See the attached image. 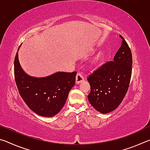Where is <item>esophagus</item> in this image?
Segmentation results:
<instances>
[{
  "instance_id": "obj_1",
  "label": "esophagus",
  "mask_w": 150,
  "mask_h": 150,
  "mask_svg": "<svg viewBox=\"0 0 150 150\" xmlns=\"http://www.w3.org/2000/svg\"><path fill=\"white\" fill-rule=\"evenodd\" d=\"M83 81H84V77H83V75H81V73H77L75 78L76 84H79L80 83H81Z\"/></svg>"
}]
</instances>
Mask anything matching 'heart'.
I'll return each mask as SVG.
<instances>
[{
    "label": "heart",
    "mask_w": 150,
    "mask_h": 150,
    "mask_svg": "<svg viewBox=\"0 0 150 150\" xmlns=\"http://www.w3.org/2000/svg\"><path fill=\"white\" fill-rule=\"evenodd\" d=\"M101 56H102V54H101V53H100V54H98L97 55H96L95 59H94V60H93V65H95L96 63H98V61H99V59H100Z\"/></svg>",
    "instance_id": "b5f03b06"
}]
</instances>
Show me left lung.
Masks as SVG:
<instances>
[{
    "instance_id": "8db88e82",
    "label": "left lung",
    "mask_w": 150,
    "mask_h": 150,
    "mask_svg": "<svg viewBox=\"0 0 150 150\" xmlns=\"http://www.w3.org/2000/svg\"><path fill=\"white\" fill-rule=\"evenodd\" d=\"M120 36L121 46L112 62L105 63L87 79L91 85L88 101L102 114L110 112L120 105L130 85L132 56L125 40Z\"/></svg>"
}]
</instances>
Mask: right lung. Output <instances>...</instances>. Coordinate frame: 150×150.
<instances>
[{"mask_svg": "<svg viewBox=\"0 0 150 150\" xmlns=\"http://www.w3.org/2000/svg\"><path fill=\"white\" fill-rule=\"evenodd\" d=\"M18 50L14 59V76L20 96L35 114L44 117L54 116L65 105L75 85L77 73L58 71L44 77L30 76L20 65Z\"/></svg>", "mask_w": 150, "mask_h": 150, "instance_id": "add662e5", "label": "right lung"}]
</instances>
